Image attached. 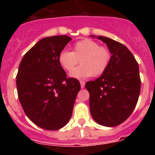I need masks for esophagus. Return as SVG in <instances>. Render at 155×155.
Instances as JSON below:
<instances>
[{"instance_id": "34e87169", "label": "esophagus", "mask_w": 155, "mask_h": 155, "mask_svg": "<svg viewBox=\"0 0 155 155\" xmlns=\"http://www.w3.org/2000/svg\"><path fill=\"white\" fill-rule=\"evenodd\" d=\"M80 84H81V88H84V85H85V82L84 81H80Z\"/></svg>"}]
</instances>
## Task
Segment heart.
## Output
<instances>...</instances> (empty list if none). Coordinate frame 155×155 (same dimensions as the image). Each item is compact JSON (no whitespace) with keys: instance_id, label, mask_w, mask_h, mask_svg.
<instances>
[{"instance_id":"obj_1","label":"heart","mask_w":155,"mask_h":155,"mask_svg":"<svg viewBox=\"0 0 155 155\" xmlns=\"http://www.w3.org/2000/svg\"><path fill=\"white\" fill-rule=\"evenodd\" d=\"M112 60V53L107 46H100L96 41L84 39L75 42L73 51L62 50L58 56L60 65L70 72L80 62L81 65L71 71L75 78L98 77L106 71Z\"/></svg>"}]
</instances>
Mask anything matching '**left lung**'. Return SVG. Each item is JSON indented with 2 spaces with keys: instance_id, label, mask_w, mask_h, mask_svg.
<instances>
[{
  "instance_id": "obj_1",
  "label": "left lung",
  "mask_w": 155,
  "mask_h": 155,
  "mask_svg": "<svg viewBox=\"0 0 155 155\" xmlns=\"http://www.w3.org/2000/svg\"><path fill=\"white\" fill-rule=\"evenodd\" d=\"M98 39L107 45L112 60L101 77L85 84L90 94V112L100 125L116 127L129 118L137 103L141 84L139 66L124 44L108 37Z\"/></svg>"
}]
</instances>
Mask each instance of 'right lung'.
<instances>
[{
    "label": "right lung",
    "mask_w": 155,
    "mask_h": 155,
    "mask_svg": "<svg viewBox=\"0 0 155 155\" xmlns=\"http://www.w3.org/2000/svg\"><path fill=\"white\" fill-rule=\"evenodd\" d=\"M68 35L42 39L23 57L16 76L18 95L32 123L47 130L64 127L71 119L80 82L68 78L58 56L71 40Z\"/></svg>",
    "instance_id": "right-lung-1"
}]
</instances>
